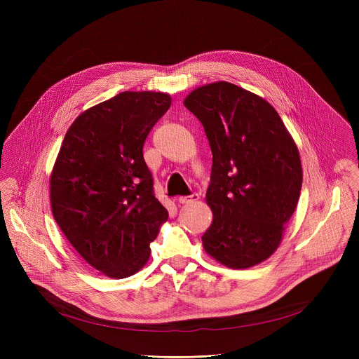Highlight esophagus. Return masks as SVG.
I'll list each match as a JSON object with an SVG mask.
<instances>
[{
  "label": "esophagus",
  "instance_id": "esophagus-1",
  "mask_svg": "<svg viewBox=\"0 0 359 359\" xmlns=\"http://www.w3.org/2000/svg\"><path fill=\"white\" fill-rule=\"evenodd\" d=\"M198 198H200V196H198L197 193H193L190 197H179V198H177V201H179V203H182V204H190V203L197 201Z\"/></svg>",
  "mask_w": 359,
  "mask_h": 359
}]
</instances>
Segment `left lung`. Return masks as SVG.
<instances>
[{
    "label": "left lung",
    "mask_w": 359,
    "mask_h": 359,
    "mask_svg": "<svg viewBox=\"0 0 359 359\" xmlns=\"http://www.w3.org/2000/svg\"><path fill=\"white\" fill-rule=\"evenodd\" d=\"M184 107L201 122L213 153L206 203L213 222L204 251L243 270L278 248L299 198L298 147L266 99L219 81L193 89Z\"/></svg>",
    "instance_id": "1"
}]
</instances>
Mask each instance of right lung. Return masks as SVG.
<instances>
[{"label": "right lung", "instance_id": "1", "mask_svg": "<svg viewBox=\"0 0 359 359\" xmlns=\"http://www.w3.org/2000/svg\"><path fill=\"white\" fill-rule=\"evenodd\" d=\"M170 105L165 92H122L82 112L61 144L50 209L81 257L107 277L142 270L169 217L153 194L143 143Z\"/></svg>", "mask_w": 359, "mask_h": 359}]
</instances>
